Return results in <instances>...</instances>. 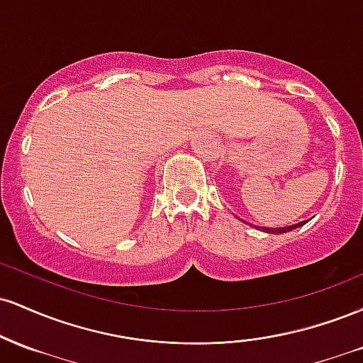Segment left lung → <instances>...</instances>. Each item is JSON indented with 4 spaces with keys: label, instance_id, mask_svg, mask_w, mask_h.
<instances>
[{
    "label": "left lung",
    "instance_id": "8db88e82",
    "mask_svg": "<svg viewBox=\"0 0 363 363\" xmlns=\"http://www.w3.org/2000/svg\"><path fill=\"white\" fill-rule=\"evenodd\" d=\"M302 225H306V222L295 223V225H289V227H281V228H262V230H266V232H268V234H285V232L294 230V228L302 227Z\"/></svg>",
    "mask_w": 363,
    "mask_h": 363
}]
</instances>
